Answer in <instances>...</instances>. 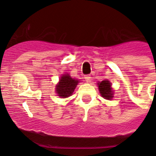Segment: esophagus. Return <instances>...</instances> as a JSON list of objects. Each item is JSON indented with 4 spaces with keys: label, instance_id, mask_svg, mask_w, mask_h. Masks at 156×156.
<instances>
[{
    "label": "esophagus",
    "instance_id": "1",
    "mask_svg": "<svg viewBox=\"0 0 156 156\" xmlns=\"http://www.w3.org/2000/svg\"><path fill=\"white\" fill-rule=\"evenodd\" d=\"M90 79H91V76H90V75H89V74H87V75H85V80H86V82H90Z\"/></svg>",
    "mask_w": 156,
    "mask_h": 156
}]
</instances>
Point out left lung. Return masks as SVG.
<instances>
[{"instance_id":"8db88e82","label":"left lung","mask_w":156,"mask_h":156,"mask_svg":"<svg viewBox=\"0 0 156 156\" xmlns=\"http://www.w3.org/2000/svg\"><path fill=\"white\" fill-rule=\"evenodd\" d=\"M99 91L101 93V97L106 100H112L113 98L114 92L112 90V84L108 80H104L101 82L97 83Z\"/></svg>"}]
</instances>
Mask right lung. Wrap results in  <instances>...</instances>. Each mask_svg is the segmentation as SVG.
Wrapping results in <instances>:
<instances>
[{
  "mask_svg": "<svg viewBox=\"0 0 156 156\" xmlns=\"http://www.w3.org/2000/svg\"><path fill=\"white\" fill-rule=\"evenodd\" d=\"M79 82L78 79H74L67 74H64L59 78L55 86V91L61 98H67L73 94L77 85Z\"/></svg>",
  "mask_w": 156,
  "mask_h": 156,
  "instance_id": "add662e5",
  "label": "right lung"
}]
</instances>
